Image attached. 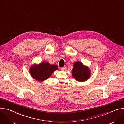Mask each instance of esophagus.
Segmentation results:
<instances>
[{
  "instance_id": "1",
  "label": "esophagus",
  "mask_w": 124,
  "mask_h": 124,
  "mask_svg": "<svg viewBox=\"0 0 124 124\" xmlns=\"http://www.w3.org/2000/svg\"><path fill=\"white\" fill-rule=\"evenodd\" d=\"M65 69H66V67H63L61 68V70H64Z\"/></svg>"
}]
</instances>
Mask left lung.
I'll return each mask as SVG.
<instances>
[{"instance_id": "obj_1", "label": "left lung", "mask_w": 124, "mask_h": 124, "mask_svg": "<svg viewBox=\"0 0 124 124\" xmlns=\"http://www.w3.org/2000/svg\"><path fill=\"white\" fill-rule=\"evenodd\" d=\"M72 71L73 77L78 81H84L90 77V70L79 61L75 63Z\"/></svg>"}]
</instances>
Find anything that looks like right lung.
Segmentation results:
<instances>
[{"instance_id":"obj_1","label":"right lung","mask_w":124,"mask_h":124,"mask_svg":"<svg viewBox=\"0 0 124 124\" xmlns=\"http://www.w3.org/2000/svg\"><path fill=\"white\" fill-rule=\"evenodd\" d=\"M58 69L56 65H50L48 62H42L40 65H35L30 68L31 76L39 81L47 79L55 70Z\"/></svg>"}]
</instances>
